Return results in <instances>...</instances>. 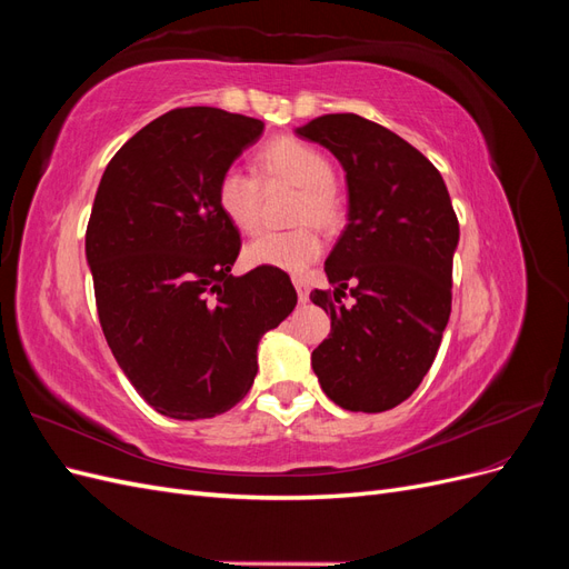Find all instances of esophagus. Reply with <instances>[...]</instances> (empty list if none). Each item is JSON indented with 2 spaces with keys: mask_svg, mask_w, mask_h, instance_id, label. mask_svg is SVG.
Returning a JSON list of instances; mask_svg holds the SVG:
<instances>
[{
  "mask_svg": "<svg viewBox=\"0 0 569 569\" xmlns=\"http://www.w3.org/2000/svg\"><path fill=\"white\" fill-rule=\"evenodd\" d=\"M295 287H297L299 301H306V299H308V282H306V280H301V278H295Z\"/></svg>",
  "mask_w": 569,
  "mask_h": 569,
  "instance_id": "obj_1",
  "label": "esophagus"
}]
</instances>
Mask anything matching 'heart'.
<instances>
[{"instance_id": "heart-1", "label": "heart", "mask_w": 569, "mask_h": 569, "mask_svg": "<svg viewBox=\"0 0 569 569\" xmlns=\"http://www.w3.org/2000/svg\"><path fill=\"white\" fill-rule=\"evenodd\" d=\"M258 173L266 182H289L299 187L295 222H316L335 228L341 218V199L332 182V163L320 149L301 140L282 137L258 153ZM220 213L239 232L251 234L261 226V184L242 168H228L216 187ZM322 251V242L311 226L287 232H263L247 244L244 258L256 268L303 272Z\"/></svg>"}]
</instances>
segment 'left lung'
Returning a JSON list of instances; mask_svg holds the SVG:
<instances>
[{
    "mask_svg": "<svg viewBox=\"0 0 569 569\" xmlns=\"http://www.w3.org/2000/svg\"><path fill=\"white\" fill-rule=\"evenodd\" d=\"M330 149L347 173V228L325 261L331 295L311 291L332 330L311 356L327 399L382 412L432 368L451 316L458 218L439 170L399 134L356 113L295 130ZM347 288L357 299L343 307Z\"/></svg>",
    "mask_w": 569,
    "mask_h": 569,
    "instance_id": "1",
    "label": "left lung"
}]
</instances>
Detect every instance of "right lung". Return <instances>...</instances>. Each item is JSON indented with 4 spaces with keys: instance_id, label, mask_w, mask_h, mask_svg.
Segmentation results:
<instances>
[{
    "instance_id": "obj_1",
    "label": "right lung",
    "mask_w": 569,
    "mask_h": 569,
    "mask_svg": "<svg viewBox=\"0 0 569 569\" xmlns=\"http://www.w3.org/2000/svg\"><path fill=\"white\" fill-rule=\"evenodd\" d=\"M263 123L213 107L168 111L101 176L84 256L101 330L120 370L161 416L213 418L244 399L258 341L297 306L287 272L234 278L239 232L220 213V176Z\"/></svg>"
}]
</instances>
